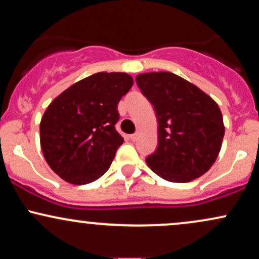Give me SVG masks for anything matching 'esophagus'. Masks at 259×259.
<instances>
[{"instance_id":"34e87169","label":"esophagus","mask_w":259,"mask_h":259,"mask_svg":"<svg viewBox=\"0 0 259 259\" xmlns=\"http://www.w3.org/2000/svg\"><path fill=\"white\" fill-rule=\"evenodd\" d=\"M139 135H140V133L136 132L135 134H133V135H130V139H132L133 141H136V140L139 139Z\"/></svg>"}]
</instances>
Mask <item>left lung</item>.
<instances>
[{"mask_svg": "<svg viewBox=\"0 0 259 259\" xmlns=\"http://www.w3.org/2000/svg\"><path fill=\"white\" fill-rule=\"evenodd\" d=\"M158 121V147L146 158L162 179L189 183L209 170L224 138L218 105L197 86L169 72L136 76Z\"/></svg>", "mask_w": 259, "mask_h": 259, "instance_id": "8db88e82", "label": "left lung"}]
</instances>
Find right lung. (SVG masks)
Instances as JSON below:
<instances>
[{"mask_svg":"<svg viewBox=\"0 0 259 259\" xmlns=\"http://www.w3.org/2000/svg\"><path fill=\"white\" fill-rule=\"evenodd\" d=\"M133 82L126 73L92 74L47 107L40 123L41 150L59 178L85 185L108 170L124 142L115 130L117 107Z\"/></svg>","mask_w":259,"mask_h":259,"instance_id":"add662e5","label":"right lung"}]
</instances>
